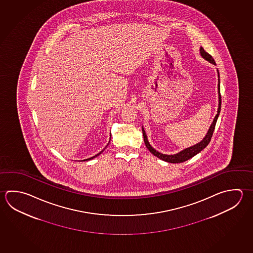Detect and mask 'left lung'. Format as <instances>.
Segmentation results:
<instances>
[{
  "label": "left lung",
  "instance_id": "left-lung-1",
  "mask_svg": "<svg viewBox=\"0 0 253 253\" xmlns=\"http://www.w3.org/2000/svg\"><path fill=\"white\" fill-rule=\"evenodd\" d=\"M200 54H201V56H202L204 60H207L210 63H211V64L216 66L215 60H213V58H212L211 56L210 55L209 53H207L206 51H204V49H203L202 47L200 48ZM216 72H217V78H218V83H217L218 107H217L216 115L215 116L214 120L212 121L211 125L209 130H208L206 135L203 137V139H202L200 143H196V144H194L193 146L185 148L184 150L180 151L179 152H177V153H175V154H163V153L156 151V150L150 144L149 141H148L146 132H145V130L143 128V126H142V127H143L144 143H145V145H146L148 150L152 152L154 156H156L157 158H159V159H161V160L166 161V162H169V163H182V162H184V161H188L191 158H193V156H195L196 154H198L199 152H202L204 148L207 147L208 144L211 142V139L212 134H213L214 129H215V126H216V120L218 119V116H219L221 110L220 79H219L220 77H219V71H218V69H216Z\"/></svg>",
  "mask_w": 253,
  "mask_h": 253
}]
</instances>
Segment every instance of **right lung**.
Returning a JSON list of instances; mask_svg holds the SVG:
<instances>
[{
	"mask_svg": "<svg viewBox=\"0 0 253 253\" xmlns=\"http://www.w3.org/2000/svg\"><path fill=\"white\" fill-rule=\"evenodd\" d=\"M110 137H111V135H110V141H109V143H108V144H107V145H106V147H107V146H108V145H109V143H110ZM106 147L104 148V149H103V150H102V151H101V152H99V153H98V154H96V155H94V156L91 157V158H89V159H85V160H84V161H91V160H92V159H94V158H95V157L99 156V155H100V154H101V152H103V151H104V150H105Z\"/></svg>",
	"mask_w": 253,
	"mask_h": 253,
	"instance_id": "1",
	"label": "right lung"
}]
</instances>
